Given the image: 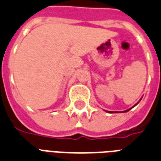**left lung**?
<instances>
[{
	"mask_svg": "<svg viewBox=\"0 0 161 161\" xmlns=\"http://www.w3.org/2000/svg\"><path fill=\"white\" fill-rule=\"evenodd\" d=\"M136 105H137V104H136ZM126 111H128V110H125L124 112H126Z\"/></svg>",
	"mask_w": 161,
	"mask_h": 161,
	"instance_id": "8db88e82",
	"label": "left lung"
}]
</instances>
